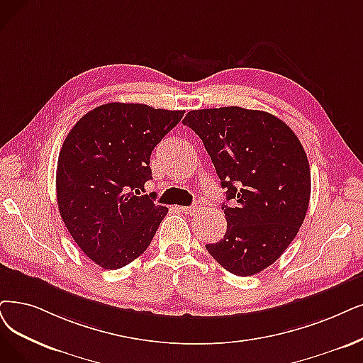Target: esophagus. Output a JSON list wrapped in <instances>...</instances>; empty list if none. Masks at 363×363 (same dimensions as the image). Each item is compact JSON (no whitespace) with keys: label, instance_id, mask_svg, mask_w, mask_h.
Instances as JSON below:
<instances>
[{"label":"esophagus","instance_id":"obj_1","mask_svg":"<svg viewBox=\"0 0 363 363\" xmlns=\"http://www.w3.org/2000/svg\"><path fill=\"white\" fill-rule=\"evenodd\" d=\"M201 202H195L194 206H191V207H180V210L183 211V213H186V214H191V216H195V214H198L199 211H201Z\"/></svg>","mask_w":363,"mask_h":363}]
</instances>
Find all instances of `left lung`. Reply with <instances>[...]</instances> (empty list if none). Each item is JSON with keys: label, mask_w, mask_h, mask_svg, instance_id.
Masks as SVG:
<instances>
[{"label": "left lung", "mask_w": 363, "mask_h": 363, "mask_svg": "<svg viewBox=\"0 0 363 363\" xmlns=\"http://www.w3.org/2000/svg\"><path fill=\"white\" fill-rule=\"evenodd\" d=\"M183 123L204 143L230 201L222 206L223 238L206 249L240 277L268 268L308 210L311 174L301 141L274 114L242 107L192 110Z\"/></svg>", "instance_id": "1"}]
</instances>
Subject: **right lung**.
<instances>
[{
  "instance_id": "right-lung-1",
  "label": "right lung",
  "mask_w": 363,
  "mask_h": 363,
  "mask_svg": "<svg viewBox=\"0 0 363 363\" xmlns=\"http://www.w3.org/2000/svg\"><path fill=\"white\" fill-rule=\"evenodd\" d=\"M184 111L108 103L72 126L57 157L56 198L82 252L104 269L131 264L168 213L152 195L150 155Z\"/></svg>"
}]
</instances>
